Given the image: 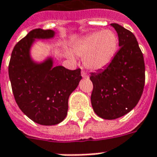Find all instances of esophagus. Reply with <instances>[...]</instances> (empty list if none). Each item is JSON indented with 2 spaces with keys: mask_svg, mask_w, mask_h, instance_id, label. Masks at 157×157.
Returning <instances> with one entry per match:
<instances>
[{
  "mask_svg": "<svg viewBox=\"0 0 157 157\" xmlns=\"http://www.w3.org/2000/svg\"><path fill=\"white\" fill-rule=\"evenodd\" d=\"M81 76H82V77H83V78H87V77H88V75H87V73H86V71H81Z\"/></svg>",
  "mask_w": 157,
  "mask_h": 157,
  "instance_id": "obj_1",
  "label": "esophagus"
}]
</instances>
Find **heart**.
<instances>
[{"label":"heart","instance_id":"b5f03b06","mask_svg":"<svg viewBox=\"0 0 157 157\" xmlns=\"http://www.w3.org/2000/svg\"><path fill=\"white\" fill-rule=\"evenodd\" d=\"M118 46L116 33L109 29L90 33L72 48L79 57H84V65L91 71H99L109 66L114 59ZM66 56L74 60L73 54L66 53Z\"/></svg>","mask_w":157,"mask_h":157}]
</instances>
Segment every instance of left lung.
<instances>
[{
	"label": "left lung",
	"mask_w": 157,
	"mask_h": 157,
	"mask_svg": "<svg viewBox=\"0 0 157 157\" xmlns=\"http://www.w3.org/2000/svg\"><path fill=\"white\" fill-rule=\"evenodd\" d=\"M120 49L106 68L92 72L90 79L94 88L91 103L96 114L114 120L129 112L139 103L145 84L144 55L136 37L117 23Z\"/></svg>",
	"instance_id": "1"
}]
</instances>
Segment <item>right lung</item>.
Segmentation results:
<instances>
[{
    "label": "right lung",
    "mask_w": 157,
    "mask_h": 157,
    "mask_svg": "<svg viewBox=\"0 0 157 157\" xmlns=\"http://www.w3.org/2000/svg\"><path fill=\"white\" fill-rule=\"evenodd\" d=\"M53 30L34 29L13 48L9 64V77L14 99L21 111L42 125H54L65 119L69 96L81 80V69L54 67L51 57L41 63L31 57L35 40L51 39Z\"/></svg>",
    "instance_id": "obj_1"
}]
</instances>
